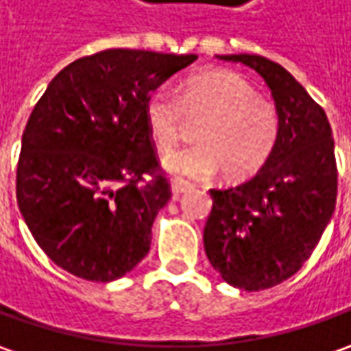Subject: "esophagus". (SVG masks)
<instances>
[{
    "mask_svg": "<svg viewBox=\"0 0 351 351\" xmlns=\"http://www.w3.org/2000/svg\"><path fill=\"white\" fill-rule=\"evenodd\" d=\"M192 184L186 182V180H182V178H171V190H173V194L175 196H180V194H184V192H190L192 190Z\"/></svg>",
    "mask_w": 351,
    "mask_h": 351,
    "instance_id": "esophagus-1",
    "label": "esophagus"
}]
</instances>
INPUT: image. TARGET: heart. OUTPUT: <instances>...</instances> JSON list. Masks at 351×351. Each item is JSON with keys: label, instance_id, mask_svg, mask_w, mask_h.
Segmentation results:
<instances>
[{"label": "heart", "instance_id": "b5f03b06", "mask_svg": "<svg viewBox=\"0 0 351 351\" xmlns=\"http://www.w3.org/2000/svg\"><path fill=\"white\" fill-rule=\"evenodd\" d=\"M184 116L204 118L194 134L198 143L169 153L163 163L186 178H208L219 167L227 178L254 175L270 159L282 130L278 108L227 69L188 75L176 95L165 87L149 93L143 118L157 149L169 152L180 139Z\"/></svg>", "mask_w": 351, "mask_h": 351}]
</instances>
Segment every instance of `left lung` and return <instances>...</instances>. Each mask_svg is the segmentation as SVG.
<instances>
[{
	"mask_svg": "<svg viewBox=\"0 0 351 351\" xmlns=\"http://www.w3.org/2000/svg\"><path fill=\"white\" fill-rule=\"evenodd\" d=\"M266 81L280 114V139L256 175L212 188L204 248L215 272L239 289L260 291L301 270L330 221L338 192L332 128L295 77L254 54L217 56Z\"/></svg>",
	"mask_w": 351,
	"mask_h": 351,
	"instance_id": "obj_1",
	"label": "left lung"
}]
</instances>
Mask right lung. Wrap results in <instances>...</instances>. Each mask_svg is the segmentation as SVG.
I'll return each instance as SVG.
<instances>
[{"mask_svg": "<svg viewBox=\"0 0 351 351\" xmlns=\"http://www.w3.org/2000/svg\"><path fill=\"white\" fill-rule=\"evenodd\" d=\"M196 58L103 50L64 67L34 104L19 155L17 204L38 247L66 272L112 282L149 252L171 184L143 104Z\"/></svg>", "mask_w": 351, "mask_h": 351, "instance_id": "1", "label": "right lung"}]
</instances>
